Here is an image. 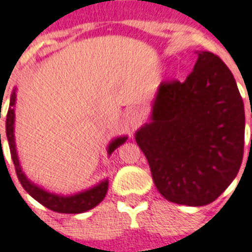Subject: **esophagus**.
I'll return each mask as SVG.
<instances>
[{"mask_svg":"<svg viewBox=\"0 0 252 252\" xmlns=\"http://www.w3.org/2000/svg\"><path fill=\"white\" fill-rule=\"evenodd\" d=\"M142 120H143L142 113L139 110H136V109H131V110H128L126 113V124L131 131H135L142 124Z\"/></svg>","mask_w":252,"mask_h":252,"instance_id":"esophagus-1","label":"esophagus"}]
</instances>
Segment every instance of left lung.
I'll return each instance as SVG.
<instances>
[{
	"instance_id": "left-lung-1",
	"label": "left lung",
	"mask_w": 252,
	"mask_h": 252,
	"mask_svg": "<svg viewBox=\"0 0 252 252\" xmlns=\"http://www.w3.org/2000/svg\"><path fill=\"white\" fill-rule=\"evenodd\" d=\"M196 53L183 83L159 84L150 121L135 133L157 189L187 206L217 199L236 177L244 151V103L236 80L216 54Z\"/></svg>"
}]
</instances>
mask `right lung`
I'll list each match as a JSON object with an SVG mask.
<instances>
[{
  "label": "right lung",
  "instance_id": "right-lung-1",
  "mask_svg": "<svg viewBox=\"0 0 252 252\" xmlns=\"http://www.w3.org/2000/svg\"><path fill=\"white\" fill-rule=\"evenodd\" d=\"M15 105H16V89L10 94L9 109L6 113V138L9 143V150L13 163H15L16 175L19 177V181L22 183L23 188L27 191L35 200H38L40 205H43L47 209H50L53 212L57 213H66V214H79L84 213L87 210H91L93 207L99 205L105 195L108 192L109 181L103 180L98 183L94 187L84 189L82 192H76L73 195H60V193L49 192L46 189H43L39 186H36L35 183L28 180L27 176L23 172L22 165L19 161L17 150H16V142H15ZM1 114V110H0ZM1 119V116H0ZM128 136H119L113 139L108 146V154L110 156L117 147H120L121 144L126 143ZM0 143H1V133H0Z\"/></svg>",
  "mask_w": 252,
  "mask_h": 252
}]
</instances>
